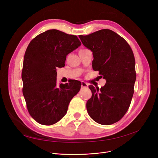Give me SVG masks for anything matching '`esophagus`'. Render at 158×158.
<instances>
[{"instance_id": "1", "label": "esophagus", "mask_w": 158, "mask_h": 158, "mask_svg": "<svg viewBox=\"0 0 158 158\" xmlns=\"http://www.w3.org/2000/svg\"><path fill=\"white\" fill-rule=\"evenodd\" d=\"M81 86H82V88H88V84L87 83L83 82V81H82V82H81Z\"/></svg>"}]
</instances>
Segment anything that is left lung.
Masks as SVG:
<instances>
[{"label": "left lung", "instance_id": "1", "mask_svg": "<svg viewBox=\"0 0 158 158\" xmlns=\"http://www.w3.org/2000/svg\"><path fill=\"white\" fill-rule=\"evenodd\" d=\"M79 37L93 52V69L106 80L100 89L89 85L92 95L86 103L88 113L99 124L112 125L125 115L133 96L136 74L132 50L124 38L108 29Z\"/></svg>", "mask_w": 158, "mask_h": 158}]
</instances>
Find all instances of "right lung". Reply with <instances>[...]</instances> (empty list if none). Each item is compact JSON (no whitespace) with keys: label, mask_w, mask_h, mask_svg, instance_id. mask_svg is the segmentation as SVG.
<instances>
[{"label":"right lung","mask_w":158,"mask_h":158,"mask_svg":"<svg viewBox=\"0 0 158 158\" xmlns=\"http://www.w3.org/2000/svg\"><path fill=\"white\" fill-rule=\"evenodd\" d=\"M81 42L76 35L57 30L40 33L30 41L23 58L22 92L27 109L38 123L52 125L67 112L81 82L72 80L56 86V69L64 67L66 55Z\"/></svg>","instance_id":"1"}]
</instances>
